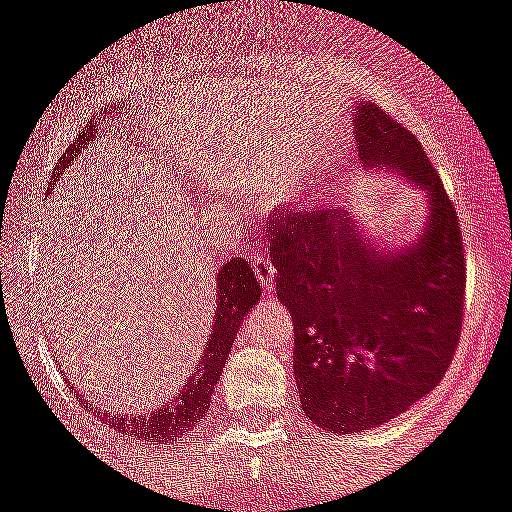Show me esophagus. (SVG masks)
<instances>
[{"label": "esophagus", "mask_w": 512, "mask_h": 512, "mask_svg": "<svg viewBox=\"0 0 512 512\" xmlns=\"http://www.w3.org/2000/svg\"><path fill=\"white\" fill-rule=\"evenodd\" d=\"M253 266H256V276H259V284L264 286V289H271L274 286V261L266 256V253H256L253 256Z\"/></svg>", "instance_id": "obj_1"}]
</instances>
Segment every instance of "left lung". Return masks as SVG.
Here are the masks:
<instances>
[{"label": "left lung", "mask_w": 512, "mask_h": 512, "mask_svg": "<svg viewBox=\"0 0 512 512\" xmlns=\"http://www.w3.org/2000/svg\"><path fill=\"white\" fill-rule=\"evenodd\" d=\"M359 163L389 168L425 193L420 233L399 246L352 213H276V296L294 319L301 407L337 435L379 427L430 394L460 342L465 251L455 206L420 140L374 102H359Z\"/></svg>", "instance_id": "left-lung-1"}]
</instances>
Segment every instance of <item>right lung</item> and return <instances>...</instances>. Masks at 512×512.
<instances>
[{"mask_svg":"<svg viewBox=\"0 0 512 512\" xmlns=\"http://www.w3.org/2000/svg\"><path fill=\"white\" fill-rule=\"evenodd\" d=\"M92 138V133L87 135V140ZM85 150V145H77V153L67 158V163H57V175L55 180H50L47 193H55V183L62 178L67 168L72 165V160ZM216 316H213V329L211 337H208L206 349H203L201 359H198L196 369L191 372V377L183 382V387H178V392L170 394L168 402H163L160 407L150 412H140V415H113L107 410L105 417L113 420V427L118 432H125L138 440H150V442H163L175 440L183 432L193 430L198 422L206 417L208 407H211L213 389H216L218 379H221L223 367H226L228 352L233 347V339L238 337L243 324V316L248 311H253V306L259 304L261 299V286L256 279V271H253L251 261L248 259H231L216 276ZM82 397V394H80ZM85 399V397H82Z\"/></svg>","mask_w":512,"mask_h":512,"instance_id":"right-lung-1","label":"right lung"}]
</instances>
